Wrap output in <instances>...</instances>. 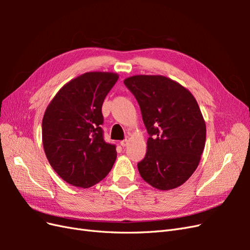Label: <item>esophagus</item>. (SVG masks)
<instances>
[{
	"label": "esophagus",
	"instance_id": "1",
	"mask_svg": "<svg viewBox=\"0 0 250 250\" xmlns=\"http://www.w3.org/2000/svg\"><path fill=\"white\" fill-rule=\"evenodd\" d=\"M128 143H129V139H128V138H126L125 140H123V141H121V142H120L121 146H123V147H126V146L128 145Z\"/></svg>",
	"mask_w": 250,
	"mask_h": 250
}]
</instances>
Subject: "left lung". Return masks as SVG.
Listing matches in <instances>:
<instances>
[{
	"mask_svg": "<svg viewBox=\"0 0 250 250\" xmlns=\"http://www.w3.org/2000/svg\"><path fill=\"white\" fill-rule=\"evenodd\" d=\"M124 84L137 99L149 134L146 156L138 164L142 178L158 190L181 186L197 168L206 145V122L197 101L161 75H137Z\"/></svg>",
	"mask_w": 250,
	"mask_h": 250,
	"instance_id": "1",
	"label": "left lung"
}]
</instances>
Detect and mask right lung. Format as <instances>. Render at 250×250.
<instances>
[{
  "instance_id": "1",
  "label": "right lung",
  "mask_w": 250,
  "mask_h": 250,
  "mask_svg": "<svg viewBox=\"0 0 250 250\" xmlns=\"http://www.w3.org/2000/svg\"><path fill=\"white\" fill-rule=\"evenodd\" d=\"M119 76L89 72L59 89L42 119L44 153L67 184L86 188L99 183L117 158L116 145L104 141L102 105Z\"/></svg>"
}]
</instances>
